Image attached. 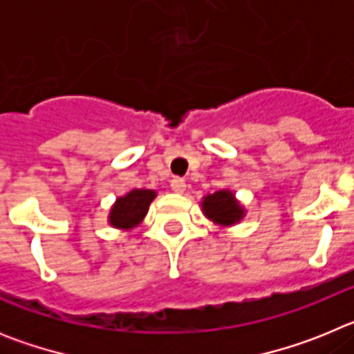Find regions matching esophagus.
I'll return each mask as SVG.
<instances>
[{
  "label": "esophagus",
  "mask_w": 354,
  "mask_h": 354,
  "mask_svg": "<svg viewBox=\"0 0 354 354\" xmlns=\"http://www.w3.org/2000/svg\"><path fill=\"white\" fill-rule=\"evenodd\" d=\"M170 186H171V189H174V193H179V195L180 193L186 192V180L180 179V177H174L170 183Z\"/></svg>",
  "instance_id": "esophagus-1"
}]
</instances>
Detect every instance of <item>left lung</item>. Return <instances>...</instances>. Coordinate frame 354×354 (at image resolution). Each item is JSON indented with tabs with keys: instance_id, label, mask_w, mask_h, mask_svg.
<instances>
[{
	"instance_id": "1",
	"label": "left lung",
	"mask_w": 354,
	"mask_h": 354,
	"mask_svg": "<svg viewBox=\"0 0 354 354\" xmlns=\"http://www.w3.org/2000/svg\"><path fill=\"white\" fill-rule=\"evenodd\" d=\"M200 207L207 220L218 227H234L246 216V207L236 198V193L230 189L209 193L200 200Z\"/></svg>"
}]
</instances>
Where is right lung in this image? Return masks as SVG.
I'll use <instances>...</instances> for the list:
<instances>
[{
  "label": "right lung",
  "mask_w": 354,
  "mask_h": 354,
  "mask_svg": "<svg viewBox=\"0 0 354 354\" xmlns=\"http://www.w3.org/2000/svg\"><path fill=\"white\" fill-rule=\"evenodd\" d=\"M158 196L156 189H131L127 195L118 196L108 214V225L118 230H133L145 220L152 200Z\"/></svg>",
  "instance_id": "obj_1"
}]
</instances>
